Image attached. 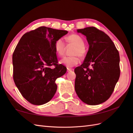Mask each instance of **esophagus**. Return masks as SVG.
I'll return each mask as SVG.
<instances>
[{"mask_svg": "<svg viewBox=\"0 0 133 133\" xmlns=\"http://www.w3.org/2000/svg\"><path fill=\"white\" fill-rule=\"evenodd\" d=\"M72 70V69L71 68H67V71L69 72V71H71Z\"/></svg>", "mask_w": 133, "mask_h": 133, "instance_id": "34e87169", "label": "esophagus"}]
</instances>
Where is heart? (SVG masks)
Instances as JSON below:
<instances>
[{
    "mask_svg": "<svg viewBox=\"0 0 133 133\" xmlns=\"http://www.w3.org/2000/svg\"><path fill=\"white\" fill-rule=\"evenodd\" d=\"M66 41L68 43L73 44L75 46L71 52L73 55L69 57H64L60 60V64L67 67H73L79 63V58L84 56L85 54V43L82 37L77 34H71L66 37ZM54 48L56 53L58 56H62L65 51V44L62 38L58 39L54 43Z\"/></svg>",
    "mask_w": 133,
    "mask_h": 133,
    "instance_id": "obj_1",
    "label": "heart"
}]
</instances>
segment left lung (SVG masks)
<instances>
[{"instance_id": "8db88e82", "label": "left lung", "mask_w": 133, "mask_h": 133, "mask_svg": "<svg viewBox=\"0 0 133 133\" xmlns=\"http://www.w3.org/2000/svg\"><path fill=\"white\" fill-rule=\"evenodd\" d=\"M85 35L89 48L83 63L75 70V90L88 105L102 104L110 97L120 74V57L114 43L95 27L77 30Z\"/></svg>"}]
</instances>
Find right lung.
I'll return each instance as SVG.
<instances>
[{
  "label": "right lung",
  "instance_id": "add662e5",
  "mask_svg": "<svg viewBox=\"0 0 133 133\" xmlns=\"http://www.w3.org/2000/svg\"><path fill=\"white\" fill-rule=\"evenodd\" d=\"M68 31L41 26L23 35L13 54V79L22 96L36 105L53 98L57 89L55 82L66 73L58 61L55 42Z\"/></svg>",
  "mask_w": 133,
  "mask_h": 133
}]
</instances>
